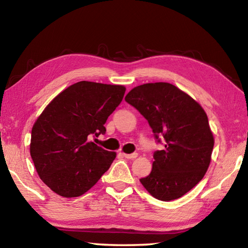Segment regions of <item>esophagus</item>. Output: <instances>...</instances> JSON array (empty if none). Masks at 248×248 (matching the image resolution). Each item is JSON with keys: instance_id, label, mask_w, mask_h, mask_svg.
Segmentation results:
<instances>
[{"instance_id": "34e87169", "label": "esophagus", "mask_w": 248, "mask_h": 248, "mask_svg": "<svg viewBox=\"0 0 248 248\" xmlns=\"http://www.w3.org/2000/svg\"><path fill=\"white\" fill-rule=\"evenodd\" d=\"M124 156L127 159H134V158H137V157H138V154H137V153H133V154H124Z\"/></svg>"}]
</instances>
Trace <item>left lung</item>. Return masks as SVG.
Wrapping results in <instances>:
<instances>
[{"label":"left lung","instance_id":"8db88e82","mask_svg":"<svg viewBox=\"0 0 248 248\" xmlns=\"http://www.w3.org/2000/svg\"><path fill=\"white\" fill-rule=\"evenodd\" d=\"M124 100L148 121L164 150L154 153L151 173L140 182L155 199L177 200L204 178L215 139L208 118L194 98L167 82L133 88Z\"/></svg>","mask_w":248,"mask_h":248}]
</instances>
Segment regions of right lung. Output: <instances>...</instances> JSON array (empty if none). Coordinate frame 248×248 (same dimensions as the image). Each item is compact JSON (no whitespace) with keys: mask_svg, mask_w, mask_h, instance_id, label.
<instances>
[{"mask_svg":"<svg viewBox=\"0 0 248 248\" xmlns=\"http://www.w3.org/2000/svg\"><path fill=\"white\" fill-rule=\"evenodd\" d=\"M124 85L90 81L70 85L38 117L31 131L30 155L40 179L62 197H78L95 184L116 158L90 141L124 95Z\"/></svg>","mask_w":248,"mask_h":248,"instance_id":"obj_1","label":"right lung"}]
</instances>
